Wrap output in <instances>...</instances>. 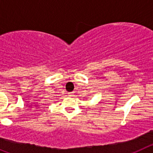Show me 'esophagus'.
<instances>
[{"label": "esophagus", "instance_id": "1", "mask_svg": "<svg viewBox=\"0 0 153 153\" xmlns=\"http://www.w3.org/2000/svg\"><path fill=\"white\" fill-rule=\"evenodd\" d=\"M68 96L69 97H73V96H74V93H73V92H71V93H69Z\"/></svg>", "mask_w": 153, "mask_h": 153}]
</instances>
